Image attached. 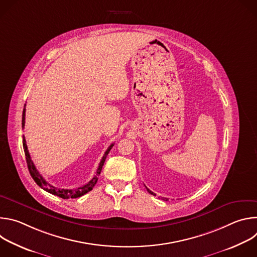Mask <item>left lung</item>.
Wrapping results in <instances>:
<instances>
[{"label":"left lung","instance_id":"left-lung-1","mask_svg":"<svg viewBox=\"0 0 257 257\" xmlns=\"http://www.w3.org/2000/svg\"><path fill=\"white\" fill-rule=\"evenodd\" d=\"M146 189H148V191H149L151 194H153V195H155V196H156V194H155L153 191H151L149 188H146ZM163 200H166V201H167V200H168V198H163Z\"/></svg>","mask_w":257,"mask_h":257}]
</instances>
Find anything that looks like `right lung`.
Returning <instances> with one entry per match:
<instances>
[{
  "label": "right lung",
  "instance_id": "obj_1",
  "mask_svg": "<svg viewBox=\"0 0 257 257\" xmlns=\"http://www.w3.org/2000/svg\"><path fill=\"white\" fill-rule=\"evenodd\" d=\"M25 105L24 104V108H23V113H22V128H24V125H25ZM114 146V144H111L109 145V148L106 150V152L104 153L100 163H99V166L97 168V171H96V174L95 176L87 183V184L81 186V187H78L76 189H59V188H56L54 186H52L51 184H49V183L42 177V175L39 173V171L36 170L33 162L31 161V158H30V155L28 153V150H27V145H26V140H25V137L23 135V150H24V153H25V158H26V163H27V167H28V170H29V173L32 177V179L35 181L36 184H38L41 188H43L44 190H46L47 192L51 193V194H54V195H57L61 198H64V199H68V198H77V197H80L84 194H86L87 192H89L90 190H92V188L94 187V185L96 184L97 182V177L98 175L100 174L101 172V169H102V166L104 164V161L106 159V156L107 154L109 153V151L112 150V148Z\"/></svg>",
  "mask_w": 257,
  "mask_h": 257
}]
</instances>
